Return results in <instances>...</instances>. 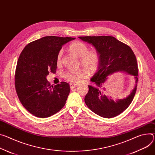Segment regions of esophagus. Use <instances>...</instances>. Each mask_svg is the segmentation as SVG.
Segmentation results:
<instances>
[{
	"instance_id": "esophagus-1",
	"label": "esophagus",
	"mask_w": 155,
	"mask_h": 155,
	"mask_svg": "<svg viewBox=\"0 0 155 155\" xmlns=\"http://www.w3.org/2000/svg\"><path fill=\"white\" fill-rule=\"evenodd\" d=\"M77 85H77V84H76V83H70V88H71V89H73V88H75Z\"/></svg>"
}]
</instances>
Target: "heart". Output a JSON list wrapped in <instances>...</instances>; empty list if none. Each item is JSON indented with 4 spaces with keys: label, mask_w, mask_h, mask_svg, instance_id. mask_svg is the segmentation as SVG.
I'll use <instances>...</instances> for the list:
<instances>
[{
    "label": "heart",
    "mask_w": 155,
    "mask_h": 155,
    "mask_svg": "<svg viewBox=\"0 0 155 155\" xmlns=\"http://www.w3.org/2000/svg\"><path fill=\"white\" fill-rule=\"evenodd\" d=\"M68 50L70 52L80 58V62L90 74L96 71L100 64V55L95 50H88V46L81 41L73 42L69 46ZM62 53L60 51L58 55L57 62L60 63L61 61ZM87 72L85 70L80 69L75 71H70L64 75L65 78L73 83H78L81 79L85 78Z\"/></svg>",
    "instance_id": "1"
}]
</instances>
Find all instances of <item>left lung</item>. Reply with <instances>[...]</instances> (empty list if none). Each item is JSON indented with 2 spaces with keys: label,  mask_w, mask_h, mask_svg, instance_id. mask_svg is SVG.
Instances as JSON below:
<instances>
[{
  "label": "left lung",
  "mask_w": 155,
  "mask_h": 155,
  "mask_svg": "<svg viewBox=\"0 0 155 155\" xmlns=\"http://www.w3.org/2000/svg\"><path fill=\"white\" fill-rule=\"evenodd\" d=\"M79 39L92 45L100 55L97 71L90 80L85 97L87 106L97 115L104 118L114 117L125 110L132 103L137 90L138 65L132 49L113 36H80ZM117 72H125L134 76L136 85L130 94L122 99L112 100L103 92L108 76Z\"/></svg>",
  "instance_id": "left-lung-1"
}]
</instances>
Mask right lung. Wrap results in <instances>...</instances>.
Masks as SVG:
<instances>
[{
	"mask_svg": "<svg viewBox=\"0 0 155 155\" xmlns=\"http://www.w3.org/2000/svg\"><path fill=\"white\" fill-rule=\"evenodd\" d=\"M75 38L45 36L26 45L21 52L16 67L15 85L25 108L36 117L54 115L65 105L69 84L51 85L46 77L57 68V58L62 46Z\"/></svg>",
	"mask_w": 155,
	"mask_h": 155,
	"instance_id": "1",
	"label": "right lung"
}]
</instances>
